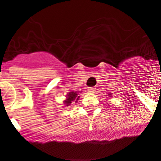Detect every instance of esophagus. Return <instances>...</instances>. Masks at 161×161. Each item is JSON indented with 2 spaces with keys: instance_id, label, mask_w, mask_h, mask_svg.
I'll return each mask as SVG.
<instances>
[{
  "instance_id": "1",
  "label": "esophagus",
  "mask_w": 161,
  "mask_h": 161,
  "mask_svg": "<svg viewBox=\"0 0 161 161\" xmlns=\"http://www.w3.org/2000/svg\"><path fill=\"white\" fill-rule=\"evenodd\" d=\"M88 91L89 92V93H94V92L96 91V88H88Z\"/></svg>"
}]
</instances>
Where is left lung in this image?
Here are the masks:
<instances>
[{"mask_svg":"<svg viewBox=\"0 0 161 161\" xmlns=\"http://www.w3.org/2000/svg\"><path fill=\"white\" fill-rule=\"evenodd\" d=\"M108 96L109 98H111V97H112V93H108Z\"/></svg>","mask_w":161,"mask_h":161,"instance_id":"left-lung-1","label":"left lung"}]
</instances>
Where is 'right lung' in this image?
I'll return each mask as SVG.
<instances>
[{"label":"right lung","instance_id":"right-lung-1","mask_svg":"<svg viewBox=\"0 0 161 161\" xmlns=\"http://www.w3.org/2000/svg\"><path fill=\"white\" fill-rule=\"evenodd\" d=\"M82 93V91H79V92H78V91H72V92H69V93L66 95V98L64 99V101H63V103L65 104L66 106H69L71 105L72 103H77L78 102V100L79 99V98H80V96L78 95L79 93Z\"/></svg>","mask_w":161,"mask_h":161}]
</instances>
